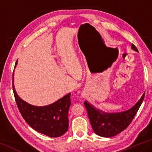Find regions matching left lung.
Instances as JSON below:
<instances>
[{
  "label": "left lung",
  "instance_id": "obj_1",
  "mask_svg": "<svg viewBox=\"0 0 152 152\" xmlns=\"http://www.w3.org/2000/svg\"><path fill=\"white\" fill-rule=\"evenodd\" d=\"M131 49L134 51L139 52L133 44L131 45ZM144 97L145 93L131 108L124 112L116 113L105 112L98 110L87 101H85V105L94 132L99 136L112 137L123 131L129 126L135 116Z\"/></svg>",
  "mask_w": 152,
  "mask_h": 152
}]
</instances>
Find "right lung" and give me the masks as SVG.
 Wrapping results in <instances>:
<instances>
[{
	"label": "right lung",
	"mask_w": 152,
	"mask_h": 152,
	"mask_svg": "<svg viewBox=\"0 0 152 152\" xmlns=\"http://www.w3.org/2000/svg\"><path fill=\"white\" fill-rule=\"evenodd\" d=\"M18 64L17 60L15 68ZM15 102L25 121L35 131L50 137H59L68 130V111L71 105V93L67 94L51 104L36 106L29 104L19 97L13 84Z\"/></svg>",
	"instance_id": "obj_1"
}]
</instances>
